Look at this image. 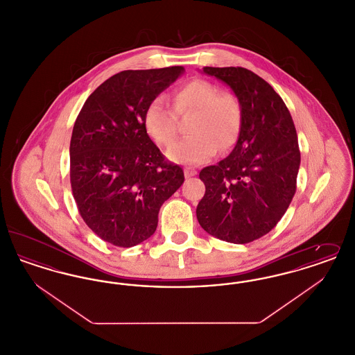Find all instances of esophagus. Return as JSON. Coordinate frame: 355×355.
Wrapping results in <instances>:
<instances>
[{
	"label": "esophagus",
	"instance_id": "1",
	"mask_svg": "<svg viewBox=\"0 0 355 355\" xmlns=\"http://www.w3.org/2000/svg\"><path fill=\"white\" fill-rule=\"evenodd\" d=\"M184 173H185V178H190V177H194L196 174H197V171L194 169H190V168H186L184 170Z\"/></svg>",
	"mask_w": 355,
	"mask_h": 355
}]
</instances>
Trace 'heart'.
<instances>
[{"label":"heart","mask_w":355,"mask_h":355,"mask_svg":"<svg viewBox=\"0 0 355 355\" xmlns=\"http://www.w3.org/2000/svg\"><path fill=\"white\" fill-rule=\"evenodd\" d=\"M173 107L158 96L146 107L144 123L153 141L170 146L178 135V116L193 114L189 123L190 137L173 145L166 155L182 165H200L217 150H227L236 141L242 110L236 94L206 80H191L173 93Z\"/></svg>","instance_id":"1"}]
</instances>
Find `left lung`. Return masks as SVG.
<instances>
[{"instance_id": "left-lung-1", "label": "left lung", "mask_w": 355, "mask_h": 355, "mask_svg": "<svg viewBox=\"0 0 355 355\" xmlns=\"http://www.w3.org/2000/svg\"><path fill=\"white\" fill-rule=\"evenodd\" d=\"M202 71L230 86L242 119L233 152L200 173L206 191L197 220L210 236L249 243L275 227L295 194L301 164L295 126L285 102L252 70Z\"/></svg>"}]
</instances>
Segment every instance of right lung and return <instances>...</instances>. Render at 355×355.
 <instances>
[{
  "instance_id": "1",
  "label": "right lung",
  "mask_w": 355,
  "mask_h": 355,
  "mask_svg": "<svg viewBox=\"0 0 355 355\" xmlns=\"http://www.w3.org/2000/svg\"><path fill=\"white\" fill-rule=\"evenodd\" d=\"M185 69L123 70L86 100L70 139V184L85 223L105 242L132 248L157 229L158 213L184 184L144 123L149 103Z\"/></svg>"
}]
</instances>
